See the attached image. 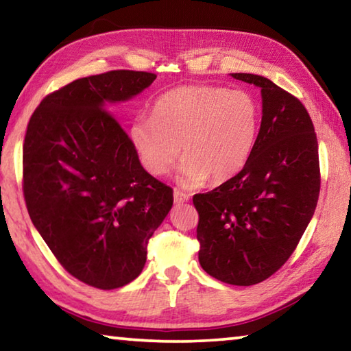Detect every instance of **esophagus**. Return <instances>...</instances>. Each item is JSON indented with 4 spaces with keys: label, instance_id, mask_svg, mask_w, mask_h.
Here are the masks:
<instances>
[{
    "label": "esophagus",
    "instance_id": "esophagus-1",
    "mask_svg": "<svg viewBox=\"0 0 351 351\" xmlns=\"http://www.w3.org/2000/svg\"><path fill=\"white\" fill-rule=\"evenodd\" d=\"M173 197H175V203L176 204H181V203H187V201L190 199V197L187 193H184V192H181V190H175L173 192Z\"/></svg>",
    "mask_w": 351,
    "mask_h": 351
}]
</instances>
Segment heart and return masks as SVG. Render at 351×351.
<instances>
[{"instance_id": "b5f03b06", "label": "heart", "mask_w": 351, "mask_h": 351, "mask_svg": "<svg viewBox=\"0 0 351 351\" xmlns=\"http://www.w3.org/2000/svg\"><path fill=\"white\" fill-rule=\"evenodd\" d=\"M258 123V104L247 91L187 85L162 94L152 116H136L130 136L142 165L154 176L167 175L182 150L180 182L197 187L209 178L221 184L245 169Z\"/></svg>"}]
</instances>
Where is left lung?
<instances>
[{
    "instance_id": "8db88e82",
    "label": "left lung",
    "mask_w": 351,
    "mask_h": 351,
    "mask_svg": "<svg viewBox=\"0 0 351 351\" xmlns=\"http://www.w3.org/2000/svg\"><path fill=\"white\" fill-rule=\"evenodd\" d=\"M261 90L263 116L249 162L239 175L193 197L199 265L207 274L251 287L277 272L294 252L320 190L317 138L293 94L255 74H232Z\"/></svg>"
}]
</instances>
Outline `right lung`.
<instances>
[{
	"label": "right lung",
	"instance_id": "1",
	"mask_svg": "<svg viewBox=\"0 0 351 351\" xmlns=\"http://www.w3.org/2000/svg\"><path fill=\"white\" fill-rule=\"evenodd\" d=\"M156 74L117 69L83 77L41 100L23 145V193L32 223L71 276L99 289L134 280L173 190L147 173L112 104Z\"/></svg>",
	"mask_w": 351,
	"mask_h": 351
}]
</instances>
